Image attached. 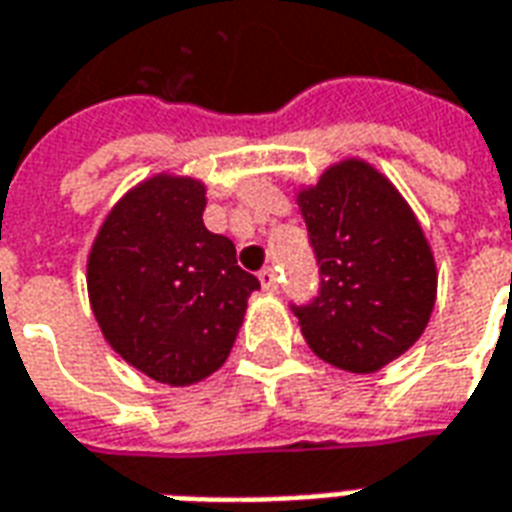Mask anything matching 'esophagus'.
Instances as JSON below:
<instances>
[{"label":"esophagus","instance_id":"esophagus-1","mask_svg":"<svg viewBox=\"0 0 512 512\" xmlns=\"http://www.w3.org/2000/svg\"><path fill=\"white\" fill-rule=\"evenodd\" d=\"M257 277H260V285H263V290H266V293H277L279 279H277V271H274V268H263Z\"/></svg>","mask_w":512,"mask_h":512}]
</instances>
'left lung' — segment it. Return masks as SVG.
<instances>
[{"label":"left lung","mask_w":512,"mask_h":512,"mask_svg":"<svg viewBox=\"0 0 512 512\" xmlns=\"http://www.w3.org/2000/svg\"><path fill=\"white\" fill-rule=\"evenodd\" d=\"M321 266L318 296L293 307L315 356L348 373H376L406 354L436 304V260L417 216L362 158L332 164L299 191Z\"/></svg>","instance_id":"8db88e82"}]
</instances>
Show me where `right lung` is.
I'll list each match as a JSON object with an SVG mask.
<instances>
[{
	"label": "right lung",
	"mask_w": 512,
	"mask_h": 512,
	"mask_svg": "<svg viewBox=\"0 0 512 512\" xmlns=\"http://www.w3.org/2000/svg\"><path fill=\"white\" fill-rule=\"evenodd\" d=\"M205 183L153 175L126 191L87 257L90 307L106 343L158 384L189 386L230 356L260 288L227 235L202 224Z\"/></svg>",
	"instance_id": "1"
}]
</instances>
